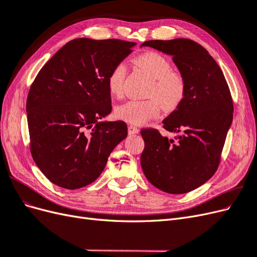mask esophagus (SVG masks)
<instances>
[{"instance_id":"34e87169","label":"esophagus","mask_w":257,"mask_h":257,"mask_svg":"<svg viewBox=\"0 0 257 257\" xmlns=\"http://www.w3.org/2000/svg\"><path fill=\"white\" fill-rule=\"evenodd\" d=\"M139 132V128L135 125H133V124H131V125H128V134L130 135H133V134H137Z\"/></svg>"}]
</instances>
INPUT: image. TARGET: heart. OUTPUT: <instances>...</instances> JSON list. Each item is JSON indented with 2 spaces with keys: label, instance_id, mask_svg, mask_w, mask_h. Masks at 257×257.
I'll return each mask as SVG.
<instances>
[{
  "label": "heart",
  "instance_id": "1",
  "mask_svg": "<svg viewBox=\"0 0 257 257\" xmlns=\"http://www.w3.org/2000/svg\"><path fill=\"white\" fill-rule=\"evenodd\" d=\"M134 64L152 80L144 100H128L115 108L119 119L132 124H144L157 118L161 106L165 110H174L185 94V79L172 69L170 62L159 52L149 51L134 60ZM125 68L122 64L115 65L107 76V88L110 95L120 98L123 95Z\"/></svg>",
  "mask_w": 257,
  "mask_h": 257
}]
</instances>
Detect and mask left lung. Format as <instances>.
Returning a JSON list of instances; mask_svg holds the SVG:
<instances>
[{"instance_id":"8db88e82","label":"left lung","mask_w":257,"mask_h":257,"mask_svg":"<svg viewBox=\"0 0 257 257\" xmlns=\"http://www.w3.org/2000/svg\"><path fill=\"white\" fill-rule=\"evenodd\" d=\"M143 46L172 56L186 84L181 103L163 120L167 132L180 135L173 139L155 128L141 131L143 172L161 191L188 193L207 182L219 167L234 112L230 91L215 60L196 42L176 38Z\"/></svg>"}]
</instances>
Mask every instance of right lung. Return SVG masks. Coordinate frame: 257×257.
I'll return each mask as SVG.
<instances>
[{
	"label": "right lung",
	"mask_w": 257,
	"mask_h": 257,
	"mask_svg": "<svg viewBox=\"0 0 257 257\" xmlns=\"http://www.w3.org/2000/svg\"><path fill=\"white\" fill-rule=\"evenodd\" d=\"M136 43L76 38L46 63L27 98L30 149L47 179L76 190L95 181L115 146L127 136L111 112L107 76Z\"/></svg>",
	"instance_id": "1"
}]
</instances>
